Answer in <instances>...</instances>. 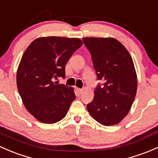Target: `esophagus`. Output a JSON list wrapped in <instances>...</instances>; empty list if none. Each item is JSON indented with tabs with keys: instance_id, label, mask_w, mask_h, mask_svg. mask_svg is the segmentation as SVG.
Instances as JSON below:
<instances>
[{
	"instance_id": "34e87169",
	"label": "esophagus",
	"mask_w": 158,
	"mask_h": 158,
	"mask_svg": "<svg viewBox=\"0 0 158 158\" xmlns=\"http://www.w3.org/2000/svg\"><path fill=\"white\" fill-rule=\"evenodd\" d=\"M76 92H77L79 94H82V89H78V88H76Z\"/></svg>"
}]
</instances>
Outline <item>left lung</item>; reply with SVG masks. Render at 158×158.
Wrapping results in <instances>:
<instances>
[{
    "label": "left lung",
    "mask_w": 158,
    "mask_h": 158,
    "mask_svg": "<svg viewBox=\"0 0 158 158\" xmlns=\"http://www.w3.org/2000/svg\"><path fill=\"white\" fill-rule=\"evenodd\" d=\"M98 79L104 82L87 105L91 116L104 126L118 124L129 114L137 92V74L129 51L114 38H84Z\"/></svg>",
    "instance_id": "obj_1"
}]
</instances>
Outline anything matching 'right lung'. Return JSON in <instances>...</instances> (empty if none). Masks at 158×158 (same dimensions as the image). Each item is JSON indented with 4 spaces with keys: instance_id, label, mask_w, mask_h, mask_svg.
Here are the masks:
<instances>
[{
    "instance_id": "1",
    "label": "right lung",
    "mask_w": 158,
    "mask_h": 158,
    "mask_svg": "<svg viewBox=\"0 0 158 158\" xmlns=\"http://www.w3.org/2000/svg\"><path fill=\"white\" fill-rule=\"evenodd\" d=\"M83 44L77 38L57 36L35 39L23 54L16 72V85L25 107L43 123H55L67 114L76 98L74 89L56 85L65 77V66Z\"/></svg>"
}]
</instances>
